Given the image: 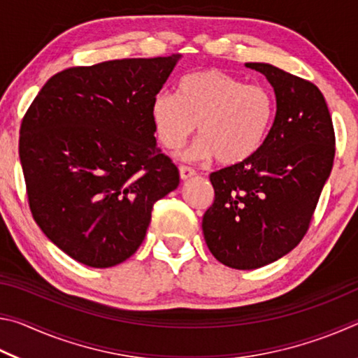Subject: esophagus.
I'll return each instance as SVG.
<instances>
[{
  "label": "esophagus",
  "mask_w": 358,
  "mask_h": 358,
  "mask_svg": "<svg viewBox=\"0 0 358 358\" xmlns=\"http://www.w3.org/2000/svg\"><path fill=\"white\" fill-rule=\"evenodd\" d=\"M194 175H196V171H194L192 167L180 166V178L181 180H189L194 177Z\"/></svg>",
  "instance_id": "esophagus-1"
}]
</instances>
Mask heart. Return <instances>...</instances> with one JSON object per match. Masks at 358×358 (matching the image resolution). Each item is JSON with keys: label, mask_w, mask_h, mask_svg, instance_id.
I'll return each mask as SVG.
<instances>
[{"label": "heart", "mask_w": 358, "mask_h": 358, "mask_svg": "<svg viewBox=\"0 0 358 358\" xmlns=\"http://www.w3.org/2000/svg\"><path fill=\"white\" fill-rule=\"evenodd\" d=\"M275 112L268 88L215 68L181 77L178 96L162 90L150 107L156 138L166 150L180 148L197 126L201 137L185 151V159L215 156L226 166L246 161L262 147Z\"/></svg>", "instance_id": "1"}]
</instances>
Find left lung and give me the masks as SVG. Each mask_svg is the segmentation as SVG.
<instances>
[{"instance_id":"8db88e82","label":"left lung","mask_w":358,"mask_h":358,"mask_svg":"<svg viewBox=\"0 0 358 358\" xmlns=\"http://www.w3.org/2000/svg\"><path fill=\"white\" fill-rule=\"evenodd\" d=\"M275 90L276 115L256 153L210 173L213 205L203 238L221 264L252 270L275 262L310 227L335 159V131L316 85L266 63H246Z\"/></svg>"}]
</instances>
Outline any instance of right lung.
<instances>
[{"label": "right lung", "mask_w": 358, "mask_h": 358, "mask_svg": "<svg viewBox=\"0 0 358 358\" xmlns=\"http://www.w3.org/2000/svg\"><path fill=\"white\" fill-rule=\"evenodd\" d=\"M180 55L78 66L47 80L20 126L29 210L77 262L107 268L142 245L180 173L156 147L150 107Z\"/></svg>", "instance_id": "add662e5"}]
</instances>
